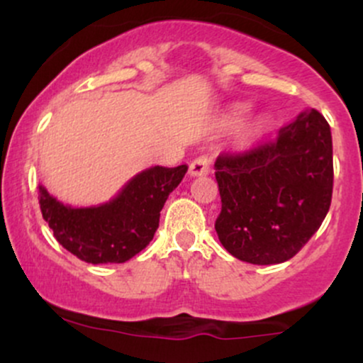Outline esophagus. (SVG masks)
I'll use <instances>...</instances> for the list:
<instances>
[{
  "mask_svg": "<svg viewBox=\"0 0 363 363\" xmlns=\"http://www.w3.org/2000/svg\"><path fill=\"white\" fill-rule=\"evenodd\" d=\"M210 165L211 160L206 155H199L198 158H194L189 165V176H205V174L210 172Z\"/></svg>",
  "mask_w": 363,
  "mask_h": 363,
  "instance_id": "obj_1",
  "label": "esophagus"
}]
</instances>
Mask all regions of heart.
Returning a JSON list of instances; mask_svg holds the SVG:
<instances>
[{
    "mask_svg": "<svg viewBox=\"0 0 363 363\" xmlns=\"http://www.w3.org/2000/svg\"><path fill=\"white\" fill-rule=\"evenodd\" d=\"M261 128H262V123L259 121V123H254V124H251V126H249L247 129H245V136H252V135H256V133H259L261 131Z\"/></svg>",
    "mask_w": 363,
    "mask_h": 363,
    "instance_id": "1",
    "label": "heart"
}]
</instances>
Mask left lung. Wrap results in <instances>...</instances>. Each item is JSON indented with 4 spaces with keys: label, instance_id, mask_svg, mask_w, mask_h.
I'll return each instance as SVG.
<instances>
[{
    "label": "left lung",
    "instance_id": "left-lung-1",
    "mask_svg": "<svg viewBox=\"0 0 363 363\" xmlns=\"http://www.w3.org/2000/svg\"><path fill=\"white\" fill-rule=\"evenodd\" d=\"M220 242L252 264L289 261L326 218L333 196V140L324 116L306 109L272 140L215 162Z\"/></svg>",
    "mask_w": 363,
    "mask_h": 363
}]
</instances>
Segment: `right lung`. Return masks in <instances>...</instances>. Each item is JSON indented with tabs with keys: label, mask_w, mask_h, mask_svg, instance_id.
Here are the masks:
<instances>
[{
	"label": "right lung",
	"mask_w": 363,
	"mask_h": 363,
	"mask_svg": "<svg viewBox=\"0 0 363 363\" xmlns=\"http://www.w3.org/2000/svg\"><path fill=\"white\" fill-rule=\"evenodd\" d=\"M186 172L187 165L150 167L109 203L90 208L62 205L39 186L40 211L57 242L78 259L91 264L126 262L153 239L162 208Z\"/></svg>",
	"instance_id": "obj_1"
}]
</instances>
